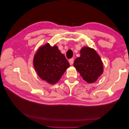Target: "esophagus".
<instances>
[{
  "label": "esophagus",
  "mask_w": 129,
  "mask_h": 129,
  "mask_svg": "<svg viewBox=\"0 0 129 129\" xmlns=\"http://www.w3.org/2000/svg\"><path fill=\"white\" fill-rule=\"evenodd\" d=\"M74 58H71V59H70L69 60V63H70V64H73V63H74Z\"/></svg>",
  "instance_id": "1"
}]
</instances>
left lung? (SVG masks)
I'll list each match as a JSON object with an SVG mask.
<instances>
[{
	"label": "left lung",
	"mask_w": 129,
	"mask_h": 129,
	"mask_svg": "<svg viewBox=\"0 0 129 129\" xmlns=\"http://www.w3.org/2000/svg\"><path fill=\"white\" fill-rule=\"evenodd\" d=\"M74 66L83 79L89 83L95 82L103 72V62L96 50L83 47L80 56L74 62Z\"/></svg>",
	"instance_id": "left-lung-1"
}]
</instances>
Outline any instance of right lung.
Returning a JSON list of instances; mask_svg holds the SVG:
<instances>
[{
    "label": "right lung",
    "instance_id": "1",
    "mask_svg": "<svg viewBox=\"0 0 129 129\" xmlns=\"http://www.w3.org/2000/svg\"><path fill=\"white\" fill-rule=\"evenodd\" d=\"M33 65L38 76L51 84L57 83L70 66L57 47L49 44L39 48L34 56Z\"/></svg>",
    "mask_w": 129,
    "mask_h": 129
}]
</instances>
